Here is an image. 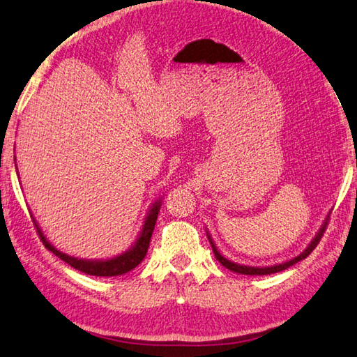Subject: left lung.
Segmentation results:
<instances>
[{
    "instance_id": "8db88e82",
    "label": "left lung",
    "mask_w": 357,
    "mask_h": 357,
    "mask_svg": "<svg viewBox=\"0 0 357 357\" xmlns=\"http://www.w3.org/2000/svg\"><path fill=\"white\" fill-rule=\"evenodd\" d=\"M328 220H329V214H328V217H326V220L323 222L321 228L318 229V233L315 234V238L310 241V244L307 245L305 249L302 250L298 257L288 259V261H285V263H279V264H274V266H245V264L234 263V261H231V259H228V258L223 257L222 253L217 250V245H215V243L213 241V238H211V234L208 231H206V234H208L209 244H211V247H213V252H214V255H215V259H219V263L222 266H225L227 269L233 271V273H238V274H244V275H268V274H275V273H280V271H285L287 268H289V266H293V264H296L298 261H301V259H304V258L309 257L310 253H312V250L318 245L319 239H321L324 229H326V225H328Z\"/></svg>"
}]
</instances>
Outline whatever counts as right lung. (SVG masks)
<instances>
[{
  "instance_id": "obj_1",
  "label": "right lung",
  "mask_w": 357,
  "mask_h": 357,
  "mask_svg": "<svg viewBox=\"0 0 357 357\" xmlns=\"http://www.w3.org/2000/svg\"><path fill=\"white\" fill-rule=\"evenodd\" d=\"M160 206H162V198L155 200L153 203V206H151V209L148 211L146 217H144L142 231L137 236V241L134 243V245H132L129 250L121 253V255L108 258V259H83V258L66 255V253L59 252L50 243H48V239L44 236V233H42L39 223L36 220H33V222H34V227L38 228L39 236L47 249L55 253L58 258H61L63 261L72 266V268L82 271V273H84V274L96 275V277H114V275H123L126 273H129V271L137 268V266L143 261V258L146 257L148 247L151 243V236H153L154 225H155L157 215H159Z\"/></svg>"
}]
</instances>
